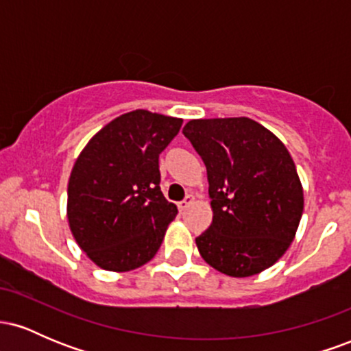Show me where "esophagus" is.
Instances as JSON below:
<instances>
[{
  "instance_id": "1",
  "label": "esophagus",
  "mask_w": 351,
  "mask_h": 351,
  "mask_svg": "<svg viewBox=\"0 0 351 351\" xmlns=\"http://www.w3.org/2000/svg\"><path fill=\"white\" fill-rule=\"evenodd\" d=\"M193 201H195V196H193V195H188L186 198H184L183 201H180V203H178V208L181 209V211H184V209L191 206Z\"/></svg>"
}]
</instances>
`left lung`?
I'll use <instances>...</instances> for the list:
<instances>
[{
    "label": "left lung",
    "instance_id": "8db88e82",
    "mask_svg": "<svg viewBox=\"0 0 351 351\" xmlns=\"http://www.w3.org/2000/svg\"><path fill=\"white\" fill-rule=\"evenodd\" d=\"M183 134L208 171L213 223L196 237L201 257L231 277L271 267L291 245L304 211L291 153L247 117L189 120Z\"/></svg>",
    "mask_w": 351,
    "mask_h": 351
}]
</instances>
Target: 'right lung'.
Instances as JSON below:
<instances>
[{"instance_id":"right-lung-1","label":"right lung","mask_w":351,"mask_h":351,"mask_svg":"<svg viewBox=\"0 0 351 351\" xmlns=\"http://www.w3.org/2000/svg\"><path fill=\"white\" fill-rule=\"evenodd\" d=\"M183 120L134 110L86 145L67 186L72 236L106 271L127 272L153 259L178 209L160 189L158 156Z\"/></svg>"}]
</instances>
